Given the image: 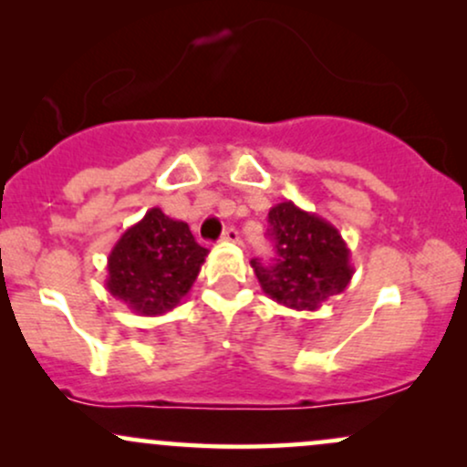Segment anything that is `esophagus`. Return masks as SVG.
<instances>
[{"label": "esophagus", "instance_id": "esophagus-1", "mask_svg": "<svg viewBox=\"0 0 467 467\" xmlns=\"http://www.w3.org/2000/svg\"><path fill=\"white\" fill-rule=\"evenodd\" d=\"M223 241H228V244H237L239 241V230L237 228H226L223 230Z\"/></svg>", "mask_w": 467, "mask_h": 467}]
</instances>
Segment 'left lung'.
I'll return each instance as SVG.
<instances>
[{
  "label": "left lung",
  "mask_w": 467,
  "mask_h": 467,
  "mask_svg": "<svg viewBox=\"0 0 467 467\" xmlns=\"http://www.w3.org/2000/svg\"><path fill=\"white\" fill-rule=\"evenodd\" d=\"M267 237L276 248L275 264L252 259L261 289L278 305L296 312H316L345 292L353 276L349 248L334 223L281 202L267 213Z\"/></svg>",
  "instance_id": "1"
}]
</instances>
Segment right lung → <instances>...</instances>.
<instances>
[{"instance_id": "1", "label": "right lung", "mask_w": 467, "mask_h": 467, "mask_svg": "<svg viewBox=\"0 0 467 467\" xmlns=\"http://www.w3.org/2000/svg\"><path fill=\"white\" fill-rule=\"evenodd\" d=\"M206 256L189 223L151 208L111 248L105 287L133 314L162 316L189 294Z\"/></svg>"}]
</instances>
